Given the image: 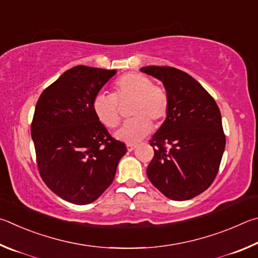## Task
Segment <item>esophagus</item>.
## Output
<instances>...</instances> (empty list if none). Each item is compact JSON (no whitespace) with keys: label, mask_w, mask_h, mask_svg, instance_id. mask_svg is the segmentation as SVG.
<instances>
[{"label":"esophagus","mask_w":258,"mask_h":258,"mask_svg":"<svg viewBox=\"0 0 258 258\" xmlns=\"http://www.w3.org/2000/svg\"><path fill=\"white\" fill-rule=\"evenodd\" d=\"M135 148H136L135 144H126V150H128V152H133Z\"/></svg>","instance_id":"obj_1"}]
</instances>
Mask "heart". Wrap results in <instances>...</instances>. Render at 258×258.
<instances>
[{
    "mask_svg": "<svg viewBox=\"0 0 258 258\" xmlns=\"http://www.w3.org/2000/svg\"><path fill=\"white\" fill-rule=\"evenodd\" d=\"M110 94L99 93L93 99V111L98 121L106 128H115L120 122V105L130 102L129 115L115 133L120 141L135 144L146 137L152 130V123L160 125L168 115L169 96L164 88L153 85L147 76L128 72L113 84Z\"/></svg>",
    "mask_w": 258,
    "mask_h": 258,
    "instance_id": "heart-1",
    "label": "heart"
}]
</instances>
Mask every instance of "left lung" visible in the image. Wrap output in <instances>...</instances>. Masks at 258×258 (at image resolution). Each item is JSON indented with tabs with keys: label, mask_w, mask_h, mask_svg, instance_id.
<instances>
[{
	"label": "left lung",
	"mask_w": 258,
	"mask_h": 258,
	"mask_svg": "<svg viewBox=\"0 0 258 258\" xmlns=\"http://www.w3.org/2000/svg\"><path fill=\"white\" fill-rule=\"evenodd\" d=\"M141 71L161 80L169 96L166 119L150 141L154 157L147 177L170 200H191L214 181L222 160L225 135L220 108L186 72L156 66Z\"/></svg>",
	"instance_id": "obj_1"
}]
</instances>
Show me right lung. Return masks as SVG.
I'll return each mask as SVG.
<instances>
[{"label":"right lung","instance_id":"1","mask_svg":"<svg viewBox=\"0 0 258 258\" xmlns=\"http://www.w3.org/2000/svg\"><path fill=\"white\" fill-rule=\"evenodd\" d=\"M116 70L77 66L40 94L31 122L43 181L76 205L93 203L112 183L126 153L94 114L93 99Z\"/></svg>","mask_w":258,"mask_h":258}]
</instances>
